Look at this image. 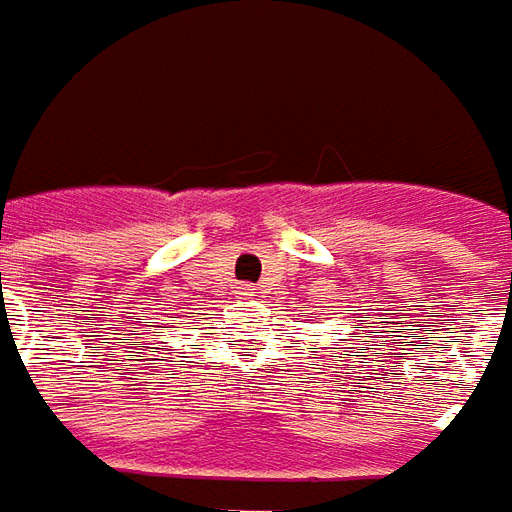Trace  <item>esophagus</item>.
Returning a JSON list of instances; mask_svg holds the SVG:
<instances>
[{
	"instance_id": "esophagus-1",
	"label": "esophagus",
	"mask_w": 512,
	"mask_h": 512,
	"mask_svg": "<svg viewBox=\"0 0 512 512\" xmlns=\"http://www.w3.org/2000/svg\"><path fill=\"white\" fill-rule=\"evenodd\" d=\"M237 294H240V297H256V289H253L251 283H240V286H237Z\"/></svg>"
}]
</instances>
